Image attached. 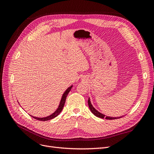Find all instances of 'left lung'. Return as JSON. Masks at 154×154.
<instances>
[{
    "label": "left lung",
    "mask_w": 154,
    "mask_h": 154,
    "mask_svg": "<svg viewBox=\"0 0 154 154\" xmlns=\"http://www.w3.org/2000/svg\"><path fill=\"white\" fill-rule=\"evenodd\" d=\"M88 107H89V109L91 111V112L94 114V116H96V117H98L100 118H105L106 119H118L123 117V116H120V117H110V116H106L105 115H104L103 114H102L101 112H100L99 111H97L93 105H92L91 102V100L89 97H88Z\"/></svg>",
    "instance_id": "left-lung-1"
}]
</instances>
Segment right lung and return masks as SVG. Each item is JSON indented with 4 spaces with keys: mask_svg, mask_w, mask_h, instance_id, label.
Returning a JSON list of instances; mask_svg holds the SVG:
<instances>
[{
    "mask_svg": "<svg viewBox=\"0 0 154 154\" xmlns=\"http://www.w3.org/2000/svg\"><path fill=\"white\" fill-rule=\"evenodd\" d=\"M72 86L73 85H72L71 87H68L67 89H66V91L64 92V93L62 94L61 100H60V103H59V105L58 106V108L56 109V110L54 112L53 114H51L49 116H46V117H43V118H38V117H35V116H32L31 115H30V116H31V117H32V118L37 119V120L42 121V122H45V121H48V120H50V119H52L57 117V116H58L59 115V114L62 112V109L63 108L65 102H66V97H67V95L69 94V92H70V91L71 90Z\"/></svg>",
    "mask_w": 154,
    "mask_h": 154,
    "instance_id": "right-lung-1",
    "label": "right lung"
}]
</instances>
